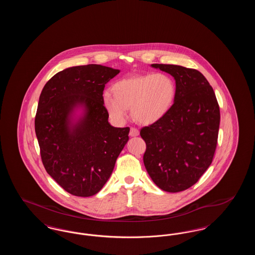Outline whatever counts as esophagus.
Masks as SVG:
<instances>
[{"label": "esophagus", "instance_id": "esophagus-1", "mask_svg": "<svg viewBox=\"0 0 255 255\" xmlns=\"http://www.w3.org/2000/svg\"><path fill=\"white\" fill-rule=\"evenodd\" d=\"M138 134H139L138 129L135 128V127H131V129H130V135L131 136H136Z\"/></svg>", "mask_w": 255, "mask_h": 255}]
</instances>
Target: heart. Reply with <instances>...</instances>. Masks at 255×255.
Listing matches in <instances>:
<instances>
[{
    "label": "heart",
    "mask_w": 255,
    "mask_h": 255,
    "mask_svg": "<svg viewBox=\"0 0 255 255\" xmlns=\"http://www.w3.org/2000/svg\"><path fill=\"white\" fill-rule=\"evenodd\" d=\"M103 95V105L110 117L118 122L126 119L132 108L133 119L151 124L169 111L176 96V86L164 73H146L121 79Z\"/></svg>",
    "instance_id": "b5f03b06"
}]
</instances>
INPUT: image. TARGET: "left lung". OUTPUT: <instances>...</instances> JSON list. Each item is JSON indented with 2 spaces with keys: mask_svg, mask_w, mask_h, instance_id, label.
<instances>
[{
  "mask_svg": "<svg viewBox=\"0 0 255 255\" xmlns=\"http://www.w3.org/2000/svg\"><path fill=\"white\" fill-rule=\"evenodd\" d=\"M176 80L169 111L140 130L143 162L153 182L167 192L183 191L211 164L218 142L220 108L212 87L195 69L152 64Z\"/></svg>",
  "mask_w": 255,
  "mask_h": 255,
  "instance_id": "1",
  "label": "left lung"
}]
</instances>
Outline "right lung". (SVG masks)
Here are the masks:
<instances>
[{
  "label": "right lung",
  "mask_w": 255,
  "mask_h": 255,
  "mask_svg": "<svg viewBox=\"0 0 255 255\" xmlns=\"http://www.w3.org/2000/svg\"><path fill=\"white\" fill-rule=\"evenodd\" d=\"M119 73L96 64L72 67L53 75L40 95L35 133L41 159L70 194H97L129 139L130 128L111 126L103 105L105 84ZM77 105H84L86 114L72 128L67 119Z\"/></svg>",
  "instance_id": "1"
}]
</instances>
